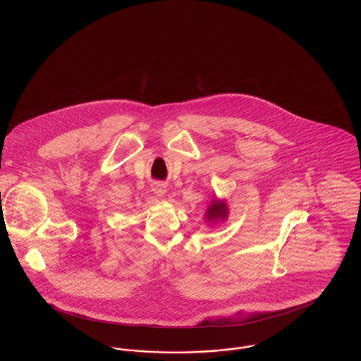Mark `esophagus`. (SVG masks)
<instances>
[{"label": "esophagus", "mask_w": 361, "mask_h": 361, "mask_svg": "<svg viewBox=\"0 0 361 361\" xmlns=\"http://www.w3.org/2000/svg\"><path fill=\"white\" fill-rule=\"evenodd\" d=\"M154 190L158 196H162L166 192V189L164 188V187H157V188H154Z\"/></svg>", "instance_id": "1"}]
</instances>
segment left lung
<instances>
[{"mask_svg":"<svg viewBox=\"0 0 361 361\" xmlns=\"http://www.w3.org/2000/svg\"><path fill=\"white\" fill-rule=\"evenodd\" d=\"M226 214H227V208L224 206V203H216L215 200L212 202V204L208 207V209H207V216H208V219L224 218Z\"/></svg>","mask_w":361,"mask_h":361,"instance_id":"8db88e82","label":"left lung"}]
</instances>
